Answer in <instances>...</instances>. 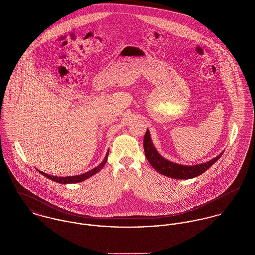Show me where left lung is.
Listing matches in <instances>:
<instances>
[{
    "mask_svg": "<svg viewBox=\"0 0 255 255\" xmlns=\"http://www.w3.org/2000/svg\"><path fill=\"white\" fill-rule=\"evenodd\" d=\"M143 147L145 152V157L149 162V164L161 175H164L166 177L172 178V179H178V180H188L195 177H198L199 175L203 174L205 171H207L217 160L221 158L222 153H220L218 156L213 158L210 161H207L205 163L201 164H195V165H181L178 163H174L172 161L167 160L164 158L153 145V142L151 140V135L149 132V129L147 128L144 139H143Z\"/></svg>",
    "mask_w": 255,
    "mask_h": 255,
    "instance_id": "8db88e82",
    "label": "left lung"
}]
</instances>
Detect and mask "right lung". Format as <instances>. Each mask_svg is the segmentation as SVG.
<instances>
[{"label": "right lung", "instance_id": "obj_1", "mask_svg": "<svg viewBox=\"0 0 255 255\" xmlns=\"http://www.w3.org/2000/svg\"><path fill=\"white\" fill-rule=\"evenodd\" d=\"M108 155H109V150L107 151L106 153V156L104 158V160L101 162V164H99L97 167L93 168L92 170L84 173V174H81V175H75V176H69V177H55V176H51V175H48V174H45L41 171L38 170V172L43 175L44 177L54 181V182H59V183H76V182H82V181H85L86 179L94 176L95 174H97L106 164L107 162V159H108Z\"/></svg>", "mask_w": 255, "mask_h": 255}]
</instances>
